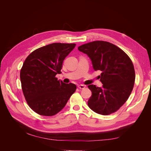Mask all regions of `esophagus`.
Wrapping results in <instances>:
<instances>
[{
	"instance_id": "esophagus-1",
	"label": "esophagus",
	"mask_w": 151,
	"mask_h": 151,
	"mask_svg": "<svg viewBox=\"0 0 151 151\" xmlns=\"http://www.w3.org/2000/svg\"><path fill=\"white\" fill-rule=\"evenodd\" d=\"M78 88H79L80 89H83L85 88V86L82 85V84L79 85V86H78Z\"/></svg>"
}]
</instances>
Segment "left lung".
<instances>
[{
  "label": "left lung",
  "instance_id": "1",
  "mask_svg": "<svg viewBox=\"0 0 151 151\" xmlns=\"http://www.w3.org/2000/svg\"><path fill=\"white\" fill-rule=\"evenodd\" d=\"M88 55L94 70H101L102 88L89 85L92 95L88 106L96 113L108 115L116 112L130 96L135 74L130 57L122 49L109 42L94 41L78 47Z\"/></svg>",
  "mask_w": 151,
  "mask_h": 151
}]
</instances>
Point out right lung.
Masks as SVG:
<instances>
[{"label": "right lung", "mask_w": 151, "mask_h": 151, "mask_svg": "<svg viewBox=\"0 0 151 151\" xmlns=\"http://www.w3.org/2000/svg\"><path fill=\"white\" fill-rule=\"evenodd\" d=\"M76 45L50 44L35 50L24 60L20 72L22 93L29 106L39 115H56L76 91L74 84L63 83L55 77Z\"/></svg>", "instance_id": "add662e5"}]
</instances>
